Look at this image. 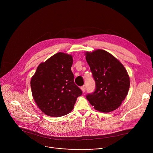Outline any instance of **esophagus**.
Segmentation results:
<instances>
[{"label":"esophagus","mask_w":153,"mask_h":153,"mask_svg":"<svg viewBox=\"0 0 153 153\" xmlns=\"http://www.w3.org/2000/svg\"><path fill=\"white\" fill-rule=\"evenodd\" d=\"M81 90H82V91L83 93H85V90H86V86H85V85H83V86H82L81 87Z\"/></svg>","instance_id":"obj_1"}]
</instances>
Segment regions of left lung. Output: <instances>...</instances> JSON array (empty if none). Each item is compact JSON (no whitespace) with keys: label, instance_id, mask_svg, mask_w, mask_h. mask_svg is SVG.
Segmentation results:
<instances>
[{"label":"left lung","instance_id":"left-lung-1","mask_svg":"<svg viewBox=\"0 0 153 153\" xmlns=\"http://www.w3.org/2000/svg\"><path fill=\"white\" fill-rule=\"evenodd\" d=\"M86 56L96 82L95 90L87 94L86 99L100 112L115 110L129 88V77L125 67L113 55L102 50L87 52Z\"/></svg>","mask_w":153,"mask_h":153}]
</instances>
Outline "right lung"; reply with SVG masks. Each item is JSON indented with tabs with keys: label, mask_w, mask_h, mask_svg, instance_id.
<instances>
[{
	"label": "right lung",
	"mask_w": 153,
	"mask_h": 153,
	"mask_svg": "<svg viewBox=\"0 0 153 153\" xmlns=\"http://www.w3.org/2000/svg\"><path fill=\"white\" fill-rule=\"evenodd\" d=\"M73 57L58 53L41 63L31 80L34 101L40 110L51 117L70 113L82 91L74 82Z\"/></svg>",
	"instance_id": "right-lung-1"
}]
</instances>
